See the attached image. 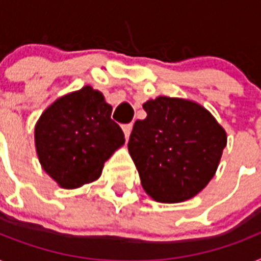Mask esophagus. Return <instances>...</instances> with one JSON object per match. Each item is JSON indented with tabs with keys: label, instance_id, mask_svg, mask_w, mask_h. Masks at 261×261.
Returning <instances> with one entry per match:
<instances>
[{
	"label": "esophagus",
	"instance_id": "obj_1",
	"mask_svg": "<svg viewBox=\"0 0 261 261\" xmlns=\"http://www.w3.org/2000/svg\"><path fill=\"white\" fill-rule=\"evenodd\" d=\"M122 128H123V133H124V135H126V138H128L130 137L131 130H133V123L123 124V126H122Z\"/></svg>",
	"mask_w": 261,
	"mask_h": 261
}]
</instances>
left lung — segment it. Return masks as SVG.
<instances>
[{
    "label": "left lung",
    "mask_w": 261,
    "mask_h": 261,
    "mask_svg": "<svg viewBox=\"0 0 261 261\" xmlns=\"http://www.w3.org/2000/svg\"><path fill=\"white\" fill-rule=\"evenodd\" d=\"M137 120L128 151L141 184L158 202L194 197L215 175L226 134L209 111L194 101L160 96L146 101Z\"/></svg>",
    "instance_id": "left-lung-1"
}]
</instances>
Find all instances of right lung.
Segmentation results:
<instances>
[{
	"mask_svg": "<svg viewBox=\"0 0 261 261\" xmlns=\"http://www.w3.org/2000/svg\"><path fill=\"white\" fill-rule=\"evenodd\" d=\"M112 107L92 87L60 97L36 124V150L42 169L64 189L97 179L103 165L124 143Z\"/></svg>",
	"mask_w": 261,
	"mask_h": 261,
	"instance_id": "right-lung-1",
	"label": "right lung"
}]
</instances>
